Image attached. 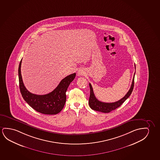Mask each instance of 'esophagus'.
I'll return each instance as SVG.
<instances>
[{
	"label": "esophagus",
	"mask_w": 160,
	"mask_h": 160,
	"mask_svg": "<svg viewBox=\"0 0 160 160\" xmlns=\"http://www.w3.org/2000/svg\"><path fill=\"white\" fill-rule=\"evenodd\" d=\"M77 74H78V76H83V75L86 74V72L84 71L83 69H80L78 70V71L77 72Z\"/></svg>",
	"instance_id": "1"
}]
</instances>
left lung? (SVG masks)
I'll use <instances>...</instances> for the list:
<instances>
[{"mask_svg":"<svg viewBox=\"0 0 160 160\" xmlns=\"http://www.w3.org/2000/svg\"><path fill=\"white\" fill-rule=\"evenodd\" d=\"M135 68H136L135 64ZM135 74V72L134 74V77L132 79V82L130 88L128 91V92L126 94V95L124 96L123 98L115 102H104L98 100L94 94L92 86L91 85V83H89L91 93H90V97L89 99V105L91 109L94 110H96V111H98V112L107 113V112H110L112 110L116 109L118 108L120 106L122 105V104L127 100L128 98H129V96L131 95V93L134 88Z\"/></svg>","mask_w":160,"mask_h":160,"instance_id":"8db88e82","label":"left lung"}]
</instances>
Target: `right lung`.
<instances>
[{"instance_id": "right-lung-1", "label": "right lung", "mask_w": 160, "mask_h": 160, "mask_svg": "<svg viewBox=\"0 0 160 160\" xmlns=\"http://www.w3.org/2000/svg\"><path fill=\"white\" fill-rule=\"evenodd\" d=\"M22 62V59L19 66L18 74L20 90L25 101L33 109L43 114L55 115L60 112L66 102L67 88L71 82L74 80L76 74L74 73L66 77L51 93L37 95L30 93L24 86L21 74Z\"/></svg>"}]
</instances>
